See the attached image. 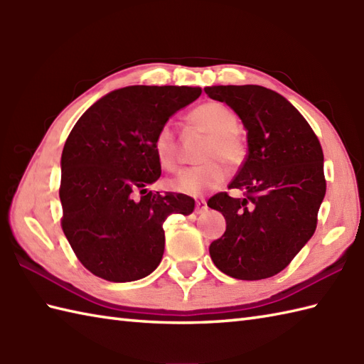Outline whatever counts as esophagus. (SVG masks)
<instances>
[{"label": "esophagus", "instance_id": "esophagus-1", "mask_svg": "<svg viewBox=\"0 0 364 364\" xmlns=\"http://www.w3.org/2000/svg\"><path fill=\"white\" fill-rule=\"evenodd\" d=\"M206 210H208V205H206L205 200H197V202H196V213L203 214Z\"/></svg>", "mask_w": 364, "mask_h": 364}]
</instances>
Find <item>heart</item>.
<instances>
[{"mask_svg":"<svg viewBox=\"0 0 364 364\" xmlns=\"http://www.w3.org/2000/svg\"><path fill=\"white\" fill-rule=\"evenodd\" d=\"M189 120L210 134V141L202 151V159L206 162L181 170L170 180L168 186L181 194L200 196L206 191L219 188L225 181L228 168L222 159H225L228 164H239L244 158V146L236 136V115L225 105L218 102L200 105L189 114ZM153 149L159 164L164 168L175 170L180 164V142L168 123L158 129L153 139Z\"/></svg>","mask_w":364,"mask_h":364,"instance_id":"1","label":"heart"}]
</instances>
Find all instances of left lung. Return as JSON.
<instances>
[{"label":"left lung","instance_id":"left-lung-1","mask_svg":"<svg viewBox=\"0 0 364 364\" xmlns=\"http://www.w3.org/2000/svg\"><path fill=\"white\" fill-rule=\"evenodd\" d=\"M227 103L247 129V153L228 189L208 200L227 220V230L210 245L215 267L237 280H262L289 264L318 225L326 196L323 153L310 123L277 92L247 86L205 87Z\"/></svg>","mask_w":364,"mask_h":364}]
</instances>
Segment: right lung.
<instances>
[{"instance_id": "add662e5", "label": "right lung", "mask_w": 364, "mask_h": 364, "mask_svg": "<svg viewBox=\"0 0 364 364\" xmlns=\"http://www.w3.org/2000/svg\"><path fill=\"white\" fill-rule=\"evenodd\" d=\"M202 94L188 86H129L100 98L68 134L60 158V227L89 272L125 283L151 274L170 214L189 215L184 194L146 191L161 176L153 139Z\"/></svg>"}]
</instances>
